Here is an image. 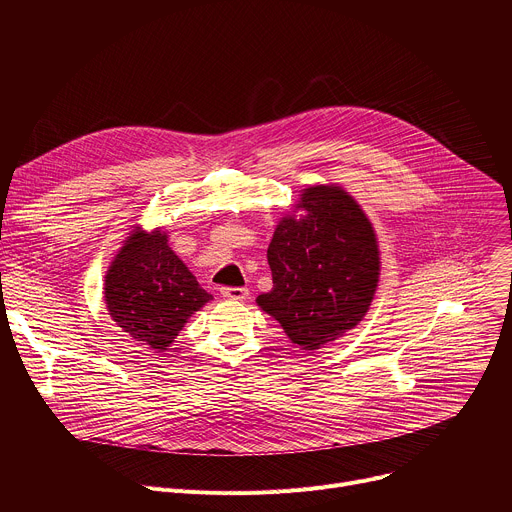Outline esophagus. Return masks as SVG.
Masks as SVG:
<instances>
[{"mask_svg": "<svg viewBox=\"0 0 512 512\" xmlns=\"http://www.w3.org/2000/svg\"><path fill=\"white\" fill-rule=\"evenodd\" d=\"M221 296L227 298V300L243 302V300H247V296H249V289H247V287H223V289H221Z\"/></svg>", "mask_w": 512, "mask_h": 512, "instance_id": "1", "label": "esophagus"}]
</instances>
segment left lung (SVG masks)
<instances>
[{
  "label": "left lung",
  "instance_id": "8db88e82",
  "mask_svg": "<svg viewBox=\"0 0 512 512\" xmlns=\"http://www.w3.org/2000/svg\"><path fill=\"white\" fill-rule=\"evenodd\" d=\"M267 261L273 287L257 306L300 350H318L352 330L367 316L381 277L375 227L338 184L302 190L294 210L279 218Z\"/></svg>",
  "mask_w": 512,
  "mask_h": 512
}]
</instances>
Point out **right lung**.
Masks as SVG:
<instances>
[{"label":"right lung","instance_id":"obj_1","mask_svg":"<svg viewBox=\"0 0 512 512\" xmlns=\"http://www.w3.org/2000/svg\"><path fill=\"white\" fill-rule=\"evenodd\" d=\"M162 227L135 225L113 257L103 283L111 320L139 344L168 350L190 316L212 296L168 245Z\"/></svg>","mask_w":512,"mask_h":512}]
</instances>
